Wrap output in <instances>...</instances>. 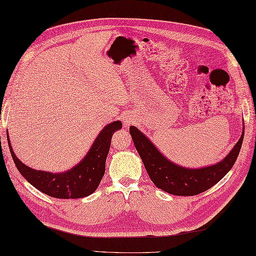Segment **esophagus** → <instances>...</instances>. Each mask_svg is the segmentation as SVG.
I'll use <instances>...</instances> for the list:
<instances>
[{
	"label": "esophagus",
	"instance_id": "34e87169",
	"mask_svg": "<svg viewBox=\"0 0 256 256\" xmlns=\"http://www.w3.org/2000/svg\"><path fill=\"white\" fill-rule=\"evenodd\" d=\"M130 124H132V121H131V120H128V118L124 120V125H125V126H128Z\"/></svg>",
	"mask_w": 256,
	"mask_h": 256
}]
</instances>
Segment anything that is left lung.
Segmentation results:
<instances>
[{
	"mask_svg": "<svg viewBox=\"0 0 256 256\" xmlns=\"http://www.w3.org/2000/svg\"><path fill=\"white\" fill-rule=\"evenodd\" d=\"M130 133L152 182L163 191L181 196H192L203 193L221 181L236 161L244 138L243 132L232 151L220 163L194 170L170 162L135 126L130 128Z\"/></svg>",
	"mask_w": 256,
	"mask_h": 256,
	"instance_id": "8db88e82",
	"label": "left lung"
}]
</instances>
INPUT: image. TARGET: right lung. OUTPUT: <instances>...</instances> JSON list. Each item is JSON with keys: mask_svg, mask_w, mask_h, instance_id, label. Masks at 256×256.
Here are the masks:
<instances>
[{"mask_svg": "<svg viewBox=\"0 0 256 256\" xmlns=\"http://www.w3.org/2000/svg\"><path fill=\"white\" fill-rule=\"evenodd\" d=\"M120 128H122V123L120 121L106 125L98 134L82 162L68 172L58 174L36 171L24 165L15 156L10 140L8 142L16 168L38 191L56 198H81L92 194L101 183L112 135Z\"/></svg>", "mask_w": 256, "mask_h": 256, "instance_id": "right-lung-1", "label": "right lung"}]
</instances>
